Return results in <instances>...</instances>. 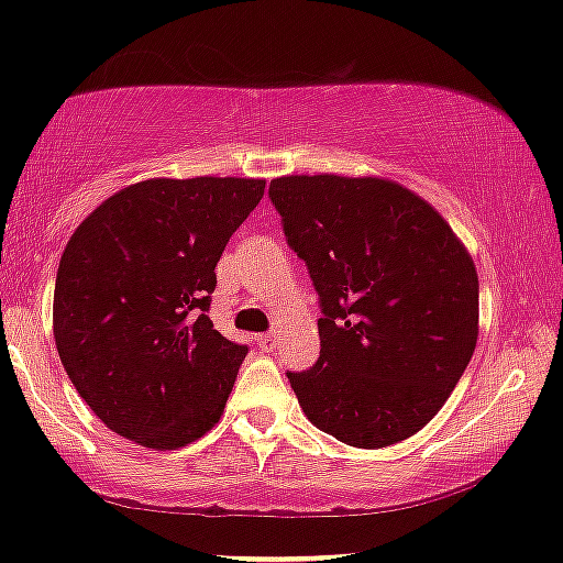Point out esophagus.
<instances>
[{"mask_svg":"<svg viewBox=\"0 0 563 563\" xmlns=\"http://www.w3.org/2000/svg\"><path fill=\"white\" fill-rule=\"evenodd\" d=\"M258 344H261V350H274V344H276V336L274 334H261L258 336Z\"/></svg>","mask_w":563,"mask_h":563,"instance_id":"34e87169","label":"esophagus"}]
</instances>
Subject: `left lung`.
Listing matches in <instances>:
<instances>
[{
	"instance_id": "1",
	"label": "left lung",
	"mask_w": 563,
	"mask_h": 563,
	"mask_svg": "<svg viewBox=\"0 0 563 563\" xmlns=\"http://www.w3.org/2000/svg\"><path fill=\"white\" fill-rule=\"evenodd\" d=\"M268 196L321 295V357L289 373L305 418L384 449L439 415L481 331L473 255L449 221L386 177L287 175Z\"/></svg>"
}]
</instances>
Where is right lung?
<instances>
[{
    "instance_id": "add662e5",
    "label": "right lung",
    "mask_w": 563,
    "mask_h": 563,
    "mask_svg": "<svg viewBox=\"0 0 563 563\" xmlns=\"http://www.w3.org/2000/svg\"><path fill=\"white\" fill-rule=\"evenodd\" d=\"M266 179L151 177L96 206L54 284V342L69 380L114 433L154 451L217 426L245 346L206 316L229 238Z\"/></svg>"
}]
</instances>
